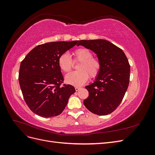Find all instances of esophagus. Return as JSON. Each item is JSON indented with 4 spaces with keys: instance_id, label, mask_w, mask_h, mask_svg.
<instances>
[{
    "instance_id": "34e87169",
    "label": "esophagus",
    "mask_w": 155,
    "mask_h": 155,
    "mask_svg": "<svg viewBox=\"0 0 155 155\" xmlns=\"http://www.w3.org/2000/svg\"><path fill=\"white\" fill-rule=\"evenodd\" d=\"M80 89H81L80 87H75V90H76V91H79V90H80Z\"/></svg>"
}]
</instances>
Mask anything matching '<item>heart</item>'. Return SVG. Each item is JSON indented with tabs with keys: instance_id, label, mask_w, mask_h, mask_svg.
Wrapping results in <instances>:
<instances>
[{
	"instance_id": "obj_1",
	"label": "heart",
	"mask_w": 155,
	"mask_h": 155,
	"mask_svg": "<svg viewBox=\"0 0 155 155\" xmlns=\"http://www.w3.org/2000/svg\"><path fill=\"white\" fill-rule=\"evenodd\" d=\"M74 61H80L78 71L68 74L64 78L65 82L70 85L81 86L88 79V74L91 78L96 77L100 72L101 63L96 58H92V53L87 48H78L74 52ZM60 69L64 72H68L72 67V61L68 53H63L58 59Z\"/></svg>"
}]
</instances>
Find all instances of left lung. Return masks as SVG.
I'll list each match as a JSON object with an SVG mask.
<instances>
[{
	"label": "left lung",
	"mask_w": 155,
	"mask_h": 155,
	"mask_svg": "<svg viewBox=\"0 0 155 155\" xmlns=\"http://www.w3.org/2000/svg\"><path fill=\"white\" fill-rule=\"evenodd\" d=\"M77 45L94 51L101 63L95 81L85 87L89 96L84 105L95 114H110L127 90L130 71L128 59L122 50L105 39L81 40Z\"/></svg>",
	"instance_id": "1"
}]
</instances>
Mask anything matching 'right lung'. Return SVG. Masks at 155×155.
Listing matches in <instances>:
<instances>
[{"label": "right lung", "mask_w": 155, "mask_h": 155, "mask_svg": "<svg viewBox=\"0 0 155 155\" xmlns=\"http://www.w3.org/2000/svg\"><path fill=\"white\" fill-rule=\"evenodd\" d=\"M78 42L57 41L38 45L22 61L18 81L25 102L35 114L45 118L60 114L70 96L76 92L72 85H61L63 76L58 59Z\"/></svg>", "instance_id": "add662e5"}]
</instances>
